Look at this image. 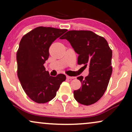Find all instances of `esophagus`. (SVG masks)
Instances as JSON below:
<instances>
[{
    "instance_id": "34e87169",
    "label": "esophagus",
    "mask_w": 132,
    "mask_h": 132,
    "mask_svg": "<svg viewBox=\"0 0 132 132\" xmlns=\"http://www.w3.org/2000/svg\"><path fill=\"white\" fill-rule=\"evenodd\" d=\"M66 78L68 79H72L75 78V77L72 76H66Z\"/></svg>"
}]
</instances>
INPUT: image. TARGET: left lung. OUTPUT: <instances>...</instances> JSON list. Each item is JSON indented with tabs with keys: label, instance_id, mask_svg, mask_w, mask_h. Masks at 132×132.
<instances>
[{
	"label": "left lung",
	"instance_id": "obj_1",
	"mask_svg": "<svg viewBox=\"0 0 132 132\" xmlns=\"http://www.w3.org/2000/svg\"><path fill=\"white\" fill-rule=\"evenodd\" d=\"M61 39H66L79 56L78 64L89 66V75L78 77L82 86L74 90L80 104L89 105L97 102L107 89L112 72V51L104 38L91 31L71 30Z\"/></svg>",
	"mask_w": 132,
	"mask_h": 132
}]
</instances>
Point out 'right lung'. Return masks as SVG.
I'll return each instance as SVG.
<instances>
[{
	"mask_svg": "<svg viewBox=\"0 0 132 132\" xmlns=\"http://www.w3.org/2000/svg\"><path fill=\"white\" fill-rule=\"evenodd\" d=\"M67 31L39 27L21 39L16 52L18 78L24 91L34 102L43 104L51 101L66 80L63 74L51 76L43 64L49 57L51 44Z\"/></svg>",
	"mask_w": 132,
	"mask_h": 132,
	"instance_id": "add662e5",
	"label": "right lung"
}]
</instances>
